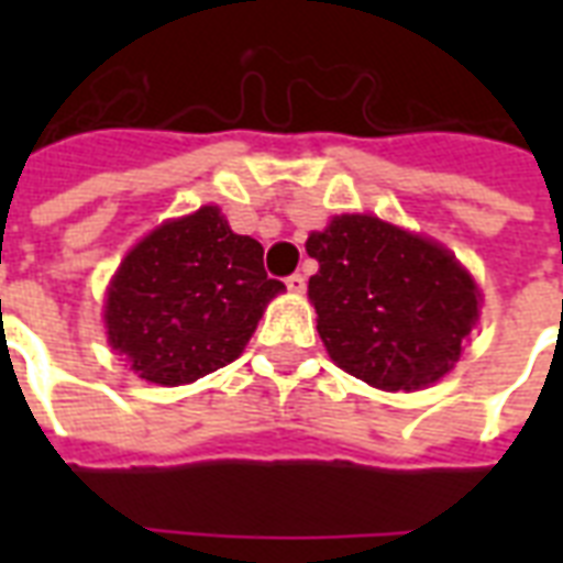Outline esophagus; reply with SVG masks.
Returning a JSON list of instances; mask_svg holds the SVG:
<instances>
[{
  "instance_id": "obj_1",
  "label": "esophagus",
  "mask_w": 563,
  "mask_h": 563,
  "mask_svg": "<svg viewBox=\"0 0 563 563\" xmlns=\"http://www.w3.org/2000/svg\"><path fill=\"white\" fill-rule=\"evenodd\" d=\"M286 289L303 291L307 289V277H303V274H289V277H286Z\"/></svg>"
}]
</instances>
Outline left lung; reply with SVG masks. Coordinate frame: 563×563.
<instances>
[{
  "label": "left lung",
  "instance_id": "8db88e82",
  "mask_svg": "<svg viewBox=\"0 0 563 563\" xmlns=\"http://www.w3.org/2000/svg\"><path fill=\"white\" fill-rule=\"evenodd\" d=\"M307 254L318 260V333L339 368L385 391H418L453 371L479 291L450 251L374 216H335Z\"/></svg>",
  "mask_w": 563,
  "mask_h": 563
}]
</instances>
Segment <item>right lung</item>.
Here are the masks:
<instances>
[{"label":"right lung","instance_id":"add662e5","mask_svg":"<svg viewBox=\"0 0 563 563\" xmlns=\"http://www.w3.org/2000/svg\"><path fill=\"white\" fill-rule=\"evenodd\" d=\"M277 291L283 283L265 274L263 245L201 207L166 221L119 265L104 307L108 339L148 383H195L245 351Z\"/></svg>","mask_w":563,"mask_h":563}]
</instances>
